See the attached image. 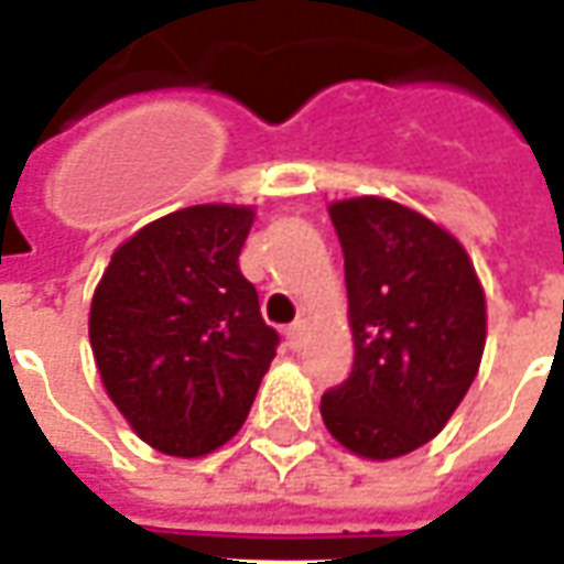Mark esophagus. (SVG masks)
<instances>
[{"label":"esophagus","mask_w":564,"mask_h":564,"mask_svg":"<svg viewBox=\"0 0 564 564\" xmlns=\"http://www.w3.org/2000/svg\"><path fill=\"white\" fill-rule=\"evenodd\" d=\"M286 341H290V348H302V341H305V321H295L286 329Z\"/></svg>","instance_id":"1"}]
</instances>
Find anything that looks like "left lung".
<instances>
[{
  "label": "left lung",
  "mask_w": 564,
  "mask_h": 564,
  "mask_svg": "<svg viewBox=\"0 0 564 564\" xmlns=\"http://www.w3.org/2000/svg\"><path fill=\"white\" fill-rule=\"evenodd\" d=\"M345 253L350 376L321 415L350 455L403 458L443 431L486 350V290L464 243L419 210L360 195L329 204Z\"/></svg>",
  "instance_id": "left-lung-1"
}]
</instances>
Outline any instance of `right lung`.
Wrapping results in <instances>:
<instances>
[{"label": "right lung", "mask_w": 564, "mask_h": 564, "mask_svg": "<svg viewBox=\"0 0 564 564\" xmlns=\"http://www.w3.org/2000/svg\"><path fill=\"white\" fill-rule=\"evenodd\" d=\"M256 207L195 204L133 231L94 290L88 336L109 400L173 458L226 446L250 415L278 333L238 269Z\"/></svg>", "instance_id": "right-lung-1"}]
</instances>
